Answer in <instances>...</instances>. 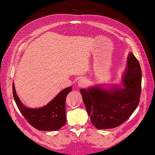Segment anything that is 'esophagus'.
<instances>
[{
	"label": "esophagus",
	"mask_w": 155,
	"mask_h": 155,
	"mask_svg": "<svg viewBox=\"0 0 155 155\" xmlns=\"http://www.w3.org/2000/svg\"><path fill=\"white\" fill-rule=\"evenodd\" d=\"M88 84V81L87 79H86V78H81V79L78 82V87H87Z\"/></svg>",
	"instance_id": "34e87169"
}]
</instances>
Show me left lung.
Wrapping results in <instances>:
<instances>
[{
	"label": "left lung",
	"mask_w": 155,
	"mask_h": 155,
	"mask_svg": "<svg viewBox=\"0 0 155 155\" xmlns=\"http://www.w3.org/2000/svg\"><path fill=\"white\" fill-rule=\"evenodd\" d=\"M142 72L134 54L128 57L127 71L123 77L124 88L109 90L91 87L80 91L92 124L98 129L113 128L126 121L140 101Z\"/></svg>",
	"instance_id": "left-lung-1"
}]
</instances>
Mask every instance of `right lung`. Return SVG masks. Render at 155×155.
<instances>
[{
  "label": "right lung",
  "instance_id": "1",
  "mask_svg": "<svg viewBox=\"0 0 155 155\" xmlns=\"http://www.w3.org/2000/svg\"><path fill=\"white\" fill-rule=\"evenodd\" d=\"M72 87L64 88L46 106L38 108L26 107L16 94L14 83L12 93L15 103L20 112L31 126L39 130H57L66 123L65 101Z\"/></svg>",
  "mask_w": 155,
  "mask_h": 155
}]
</instances>
